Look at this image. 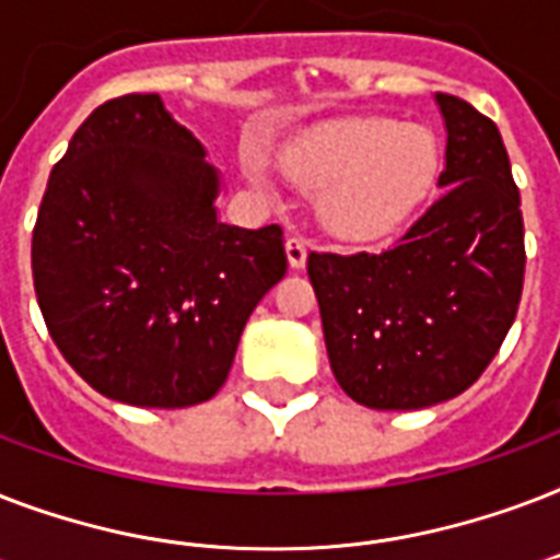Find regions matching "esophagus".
Segmentation results:
<instances>
[{"label": "esophagus", "mask_w": 560, "mask_h": 560, "mask_svg": "<svg viewBox=\"0 0 560 560\" xmlns=\"http://www.w3.org/2000/svg\"><path fill=\"white\" fill-rule=\"evenodd\" d=\"M284 249H288L290 267H293V270H302V267H305V261H307V241H305V237H299V235L288 237Z\"/></svg>", "instance_id": "1"}]
</instances>
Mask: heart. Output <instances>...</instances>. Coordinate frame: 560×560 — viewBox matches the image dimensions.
Listing matches in <instances>:
<instances>
[{"label": "heart", "instance_id": "b5f03b06", "mask_svg": "<svg viewBox=\"0 0 560 560\" xmlns=\"http://www.w3.org/2000/svg\"><path fill=\"white\" fill-rule=\"evenodd\" d=\"M281 174L316 194V218L340 241H377L407 223L435 183L439 153L424 127L342 118L281 153Z\"/></svg>", "mask_w": 560, "mask_h": 560}]
</instances>
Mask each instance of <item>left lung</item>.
I'll use <instances>...</instances> for the list:
<instances>
[{
	"label": "left lung",
	"instance_id": "left-lung-1",
	"mask_svg": "<svg viewBox=\"0 0 560 560\" xmlns=\"http://www.w3.org/2000/svg\"><path fill=\"white\" fill-rule=\"evenodd\" d=\"M444 194L386 253H311L307 276L342 392L369 409H421L468 389L503 346L523 293L521 191L497 125L435 95Z\"/></svg>",
	"mask_w": 560,
	"mask_h": 560
}]
</instances>
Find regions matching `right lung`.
I'll list each match as a JSON object with an SVG mask.
<instances>
[{"mask_svg": "<svg viewBox=\"0 0 560 560\" xmlns=\"http://www.w3.org/2000/svg\"><path fill=\"white\" fill-rule=\"evenodd\" d=\"M202 156L156 92L121 95L74 130L39 202L31 270L48 334L121 404L209 400L288 272L281 226L220 223V177Z\"/></svg>", "mask_w": 560, "mask_h": 560, "instance_id": "add662e5", "label": "right lung"}]
</instances>
